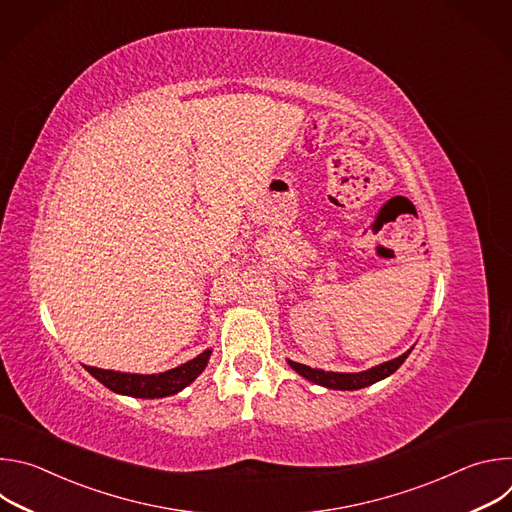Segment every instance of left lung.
Here are the masks:
<instances>
[{
	"mask_svg": "<svg viewBox=\"0 0 512 512\" xmlns=\"http://www.w3.org/2000/svg\"><path fill=\"white\" fill-rule=\"evenodd\" d=\"M411 350L413 348H409L407 352H403L401 356H397L393 360L377 364V367H373L369 371H362V373H332V371L306 367V364H300V362H294V360H287V364L298 375H302L304 379H308L316 385H322V387H328V389H338V391H356V389L369 387V385L393 375L405 362V358L411 354Z\"/></svg>",
	"mask_w": 512,
	"mask_h": 512,
	"instance_id": "left-lung-1",
	"label": "left lung"
}]
</instances>
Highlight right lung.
<instances>
[{
	"mask_svg": "<svg viewBox=\"0 0 512 512\" xmlns=\"http://www.w3.org/2000/svg\"><path fill=\"white\" fill-rule=\"evenodd\" d=\"M210 348L200 352L196 358L180 364V367L160 373V375H135V373H119L105 371L97 367H85L99 383L119 395H129L137 399H160L168 395H176L184 387H188L208 364Z\"/></svg>",
	"mask_w": 512,
	"mask_h": 512,
	"instance_id": "add662e5",
	"label": "right lung"
}]
</instances>
